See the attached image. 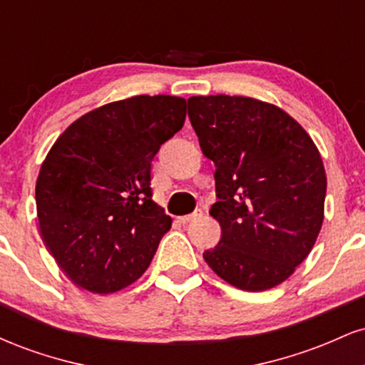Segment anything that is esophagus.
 I'll return each instance as SVG.
<instances>
[{
  "label": "esophagus",
  "instance_id": "esophagus-1",
  "mask_svg": "<svg viewBox=\"0 0 365 365\" xmlns=\"http://www.w3.org/2000/svg\"><path fill=\"white\" fill-rule=\"evenodd\" d=\"M199 216H202V211H200V209H197V211H195V212H192V215H187V216H180V217H178V223L185 225V223H188V221L195 220V217H199Z\"/></svg>",
  "mask_w": 365,
  "mask_h": 365
}]
</instances>
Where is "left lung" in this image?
<instances>
[{"label": "left lung", "mask_w": 365, "mask_h": 365, "mask_svg": "<svg viewBox=\"0 0 365 365\" xmlns=\"http://www.w3.org/2000/svg\"><path fill=\"white\" fill-rule=\"evenodd\" d=\"M188 116L216 165L221 240L204 261L232 287L264 292L295 273L324 220L326 171L302 125L245 96H192Z\"/></svg>", "instance_id": "left-lung-1"}]
</instances>
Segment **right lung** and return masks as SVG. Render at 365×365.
<instances>
[{
  "label": "right lung",
  "instance_id": "obj_1",
  "mask_svg": "<svg viewBox=\"0 0 365 365\" xmlns=\"http://www.w3.org/2000/svg\"><path fill=\"white\" fill-rule=\"evenodd\" d=\"M187 101L133 96L77 118L39 170L41 237L61 271L91 293H113L140 278L171 228L153 200L150 163L183 127Z\"/></svg>",
  "mask_w": 365,
  "mask_h": 365
}]
</instances>
